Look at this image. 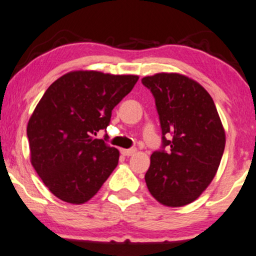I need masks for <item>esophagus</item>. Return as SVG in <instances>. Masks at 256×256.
<instances>
[{"instance_id": "esophagus-1", "label": "esophagus", "mask_w": 256, "mask_h": 256, "mask_svg": "<svg viewBox=\"0 0 256 256\" xmlns=\"http://www.w3.org/2000/svg\"><path fill=\"white\" fill-rule=\"evenodd\" d=\"M137 152V149H122V154L124 156H132Z\"/></svg>"}]
</instances>
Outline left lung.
Instances as JSON below:
<instances>
[{
  "instance_id": "left-lung-1",
  "label": "left lung",
  "mask_w": 256,
  "mask_h": 256,
  "mask_svg": "<svg viewBox=\"0 0 256 256\" xmlns=\"http://www.w3.org/2000/svg\"><path fill=\"white\" fill-rule=\"evenodd\" d=\"M152 90L163 148L150 156L146 182L160 204L180 208L198 199L214 180L226 148V130L211 95L178 72L142 78Z\"/></svg>"
}]
</instances>
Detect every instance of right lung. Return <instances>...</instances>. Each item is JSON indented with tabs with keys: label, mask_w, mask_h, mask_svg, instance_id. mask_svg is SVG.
<instances>
[{
	"label": "right lung",
	"mask_w": 256,
	"mask_h": 256,
	"mask_svg": "<svg viewBox=\"0 0 256 256\" xmlns=\"http://www.w3.org/2000/svg\"><path fill=\"white\" fill-rule=\"evenodd\" d=\"M137 75L75 70L46 89L27 124L30 163L58 199L84 204L98 192L119 161V150L93 138L110 124L112 110Z\"/></svg>",
	"instance_id": "right-lung-1"
}]
</instances>
